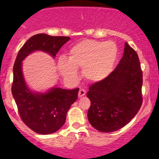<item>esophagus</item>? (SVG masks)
I'll return each instance as SVG.
<instances>
[{
  "label": "esophagus",
  "instance_id": "esophagus-1",
  "mask_svg": "<svg viewBox=\"0 0 159 159\" xmlns=\"http://www.w3.org/2000/svg\"><path fill=\"white\" fill-rule=\"evenodd\" d=\"M86 94V90L84 89H80L79 91V93H78V95H79L80 98H81L82 96H84V95Z\"/></svg>",
  "mask_w": 159,
  "mask_h": 159
}]
</instances>
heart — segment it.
Segmentation results:
<instances>
[{"mask_svg": "<svg viewBox=\"0 0 159 159\" xmlns=\"http://www.w3.org/2000/svg\"><path fill=\"white\" fill-rule=\"evenodd\" d=\"M118 56L116 45L111 41L83 40L69 49L65 58H60L58 67L65 79H77V69L82 68L83 77L88 81L99 82L112 72Z\"/></svg>", "mask_w": 159, "mask_h": 159, "instance_id": "1", "label": "heart"}]
</instances>
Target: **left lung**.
I'll use <instances>...</instances> for the list:
<instances>
[{
    "label": "left lung",
    "instance_id": "obj_1",
    "mask_svg": "<svg viewBox=\"0 0 159 159\" xmlns=\"http://www.w3.org/2000/svg\"><path fill=\"white\" fill-rule=\"evenodd\" d=\"M143 71L136 51L125 43L122 58L106 80L93 84L88 120L102 132L118 130L138 114L143 103Z\"/></svg>",
    "mask_w": 159,
    "mask_h": 159
}]
</instances>
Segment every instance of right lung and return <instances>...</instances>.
Returning <instances> with one entry per match:
<instances>
[{"mask_svg": "<svg viewBox=\"0 0 159 159\" xmlns=\"http://www.w3.org/2000/svg\"><path fill=\"white\" fill-rule=\"evenodd\" d=\"M69 40V37L35 34L21 48L15 60L13 97L21 120L38 134H52L64 125L67 111L77 99L79 88L65 90L53 88L45 93L32 92L25 82L21 61L34 51H45L56 57L61 48Z\"/></svg>", "mask_w": 159, "mask_h": 159, "instance_id": "add662e5", "label": "right lung"}]
</instances>
